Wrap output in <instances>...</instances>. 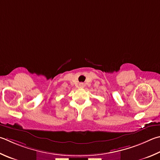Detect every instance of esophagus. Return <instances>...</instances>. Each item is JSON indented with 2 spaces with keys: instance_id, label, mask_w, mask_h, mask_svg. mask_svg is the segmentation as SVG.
<instances>
[{
  "instance_id": "obj_1",
  "label": "esophagus",
  "mask_w": 160,
  "mask_h": 160,
  "mask_svg": "<svg viewBox=\"0 0 160 160\" xmlns=\"http://www.w3.org/2000/svg\"><path fill=\"white\" fill-rule=\"evenodd\" d=\"M79 87L80 88H83L84 87H85V85H84V83H80L79 84Z\"/></svg>"
}]
</instances>
